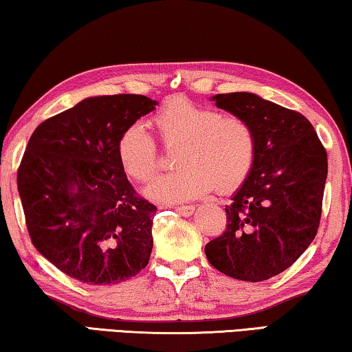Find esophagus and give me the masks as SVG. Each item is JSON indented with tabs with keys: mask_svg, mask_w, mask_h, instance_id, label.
<instances>
[{
	"mask_svg": "<svg viewBox=\"0 0 352 352\" xmlns=\"http://www.w3.org/2000/svg\"><path fill=\"white\" fill-rule=\"evenodd\" d=\"M194 206H182V207H175V212L178 214H182V217H191L194 213Z\"/></svg>",
	"mask_w": 352,
	"mask_h": 352,
	"instance_id": "esophagus-1",
	"label": "esophagus"
}]
</instances>
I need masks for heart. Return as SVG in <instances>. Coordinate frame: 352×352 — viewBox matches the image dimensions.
<instances>
[{"label": "heart", "mask_w": 352, "mask_h": 352, "mask_svg": "<svg viewBox=\"0 0 352 352\" xmlns=\"http://www.w3.org/2000/svg\"><path fill=\"white\" fill-rule=\"evenodd\" d=\"M153 123L162 142L178 146L174 162L180 169L161 175L146 188V197L161 204L186 202L237 190L254 164L256 135L248 122L223 117L218 110L197 106L185 98L166 102ZM117 156L124 174L135 182H148L158 169V150L140 123L120 134Z\"/></svg>", "instance_id": "b5f03b06"}]
</instances>
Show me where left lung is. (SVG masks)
Wrapping results in <instances>:
<instances>
[{"instance_id": "8db88e82", "label": "left lung", "mask_w": 352, "mask_h": 352, "mask_svg": "<svg viewBox=\"0 0 352 352\" xmlns=\"http://www.w3.org/2000/svg\"><path fill=\"white\" fill-rule=\"evenodd\" d=\"M210 99L250 123L256 156L226 206V230L206 245V256L235 280H269L300 258L318 232L327 153L313 124L296 110L248 91Z\"/></svg>"}]
</instances>
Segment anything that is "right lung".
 <instances>
[{
    "label": "right lung",
    "mask_w": 352,
    "mask_h": 352,
    "mask_svg": "<svg viewBox=\"0 0 352 352\" xmlns=\"http://www.w3.org/2000/svg\"><path fill=\"white\" fill-rule=\"evenodd\" d=\"M158 102L142 94L85 98L34 129L17 172L36 250L67 276L117 285L148 264L156 207L135 194L120 134Z\"/></svg>",
    "instance_id": "add662e5"
}]
</instances>
